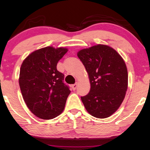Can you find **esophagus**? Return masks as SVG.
<instances>
[{
    "instance_id": "esophagus-1",
    "label": "esophagus",
    "mask_w": 150,
    "mask_h": 150,
    "mask_svg": "<svg viewBox=\"0 0 150 150\" xmlns=\"http://www.w3.org/2000/svg\"><path fill=\"white\" fill-rule=\"evenodd\" d=\"M77 87V83H75V84H73V85H71V87H72L73 91H75Z\"/></svg>"
}]
</instances>
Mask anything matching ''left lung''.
Segmentation results:
<instances>
[{
    "instance_id": "1",
    "label": "left lung",
    "mask_w": 150,
    "mask_h": 150,
    "mask_svg": "<svg viewBox=\"0 0 150 150\" xmlns=\"http://www.w3.org/2000/svg\"><path fill=\"white\" fill-rule=\"evenodd\" d=\"M77 56L88 73L91 90L81 96L86 110L94 117L113 115L123 102L128 88V71L121 55L107 45L79 51Z\"/></svg>"
}]
</instances>
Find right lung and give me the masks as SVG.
I'll return each instance as SVG.
<instances>
[{
	"label": "right lung",
	"instance_id": "add662e5",
	"mask_svg": "<svg viewBox=\"0 0 150 150\" xmlns=\"http://www.w3.org/2000/svg\"><path fill=\"white\" fill-rule=\"evenodd\" d=\"M67 51L63 47H43L29 54L21 65L22 97L30 110L41 119H53L64 110L71 91L63 83L64 75L57 70V64Z\"/></svg>",
	"mask_w": 150,
	"mask_h": 150
}]
</instances>
